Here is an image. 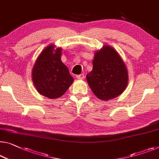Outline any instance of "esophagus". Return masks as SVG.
<instances>
[{"label":"esophagus","mask_w":159,"mask_h":159,"mask_svg":"<svg viewBox=\"0 0 159 159\" xmlns=\"http://www.w3.org/2000/svg\"><path fill=\"white\" fill-rule=\"evenodd\" d=\"M84 74H80V75H76V78L78 79H80V80H82L84 79Z\"/></svg>","instance_id":"1"}]
</instances>
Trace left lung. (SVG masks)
Here are the masks:
<instances>
[{
	"label": "left lung",
	"instance_id": "obj_1",
	"mask_svg": "<svg viewBox=\"0 0 159 159\" xmlns=\"http://www.w3.org/2000/svg\"><path fill=\"white\" fill-rule=\"evenodd\" d=\"M86 79L96 96L103 101H108L124 91L129 75L118 52L106 45L95 53L93 70L86 75Z\"/></svg>",
	"mask_w": 159,
	"mask_h": 159
}]
</instances>
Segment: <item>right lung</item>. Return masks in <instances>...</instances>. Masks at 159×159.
I'll return each instance as SVG.
<instances>
[{"label": "right lung", "mask_w": 159, "mask_h": 159, "mask_svg": "<svg viewBox=\"0 0 159 159\" xmlns=\"http://www.w3.org/2000/svg\"><path fill=\"white\" fill-rule=\"evenodd\" d=\"M61 51L49 45L38 57L32 70V80L38 92L51 99L63 96L73 82L68 68L61 60Z\"/></svg>", "instance_id": "right-lung-1"}]
</instances>
